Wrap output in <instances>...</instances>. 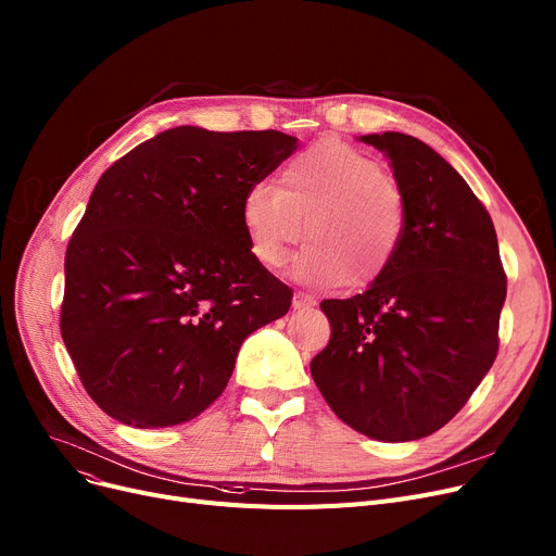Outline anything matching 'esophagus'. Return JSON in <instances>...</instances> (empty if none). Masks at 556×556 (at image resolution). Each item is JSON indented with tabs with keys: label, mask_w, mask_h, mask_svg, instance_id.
<instances>
[{
	"label": "esophagus",
	"mask_w": 556,
	"mask_h": 556,
	"mask_svg": "<svg viewBox=\"0 0 556 556\" xmlns=\"http://www.w3.org/2000/svg\"><path fill=\"white\" fill-rule=\"evenodd\" d=\"M311 306H315V300H313L311 295H306V293H295V298H293V308H295V311H306V308H311Z\"/></svg>",
	"instance_id": "1"
}]
</instances>
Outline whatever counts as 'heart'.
<instances>
[{
  "label": "heart",
  "instance_id": "1",
  "mask_svg": "<svg viewBox=\"0 0 556 556\" xmlns=\"http://www.w3.org/2000/svg\"><path fill=\"white\" fill-rule=\"evenodd\" d=\"M252 256L281 268L302 237L293 277L304 283L367 288L394 263L405 233L401 189L381 164L342 141H319L290 160L281 187L252 185L241 202Z\"/></svg>",
  "mask_w": 556,
  "mask_h": 556
}]
</instances>
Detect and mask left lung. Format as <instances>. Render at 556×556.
Instances as JSON below:
<instances>
[{
  "instance_id": "1",
  "label": "left lung",
  "mask_w": 556,
  "mask_h": 556,
  "mask_svg": "<svg viewBox=\"0 0 556 556\" xmlns=\"http://www.w3.org/2000/svg\"><path fill=\"white\" fill-rule=\"evenodd\" d=\"M361 141L390 160L405 233L363 295L319 304L331 340L311 376L346 426L413 442L446 426L491 369L507 277L489 212L440 153L403 132Z\"/></svg>"
}]
</instances>
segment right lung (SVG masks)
Returning <instances> with one entry per match:
<instances>
[{
	"mask_svg": "<svg viewBox=\"0 0 556 556\" xmlns=\"http://www.w3.org/2000/svg\"><path fill=\"white\" fill-rule=\"evenodd\" d=\"M295 143L178 126L101 175L67 245L61 333L105 415L135 428L195 419L243 340L288 313L293 290L252 256L241 202Z\"/></svg>",
	"mask_w": 556,
	"mask_h": 556,
	"instance_id": "1",
	"label": "right lung"
}]
</instances>
